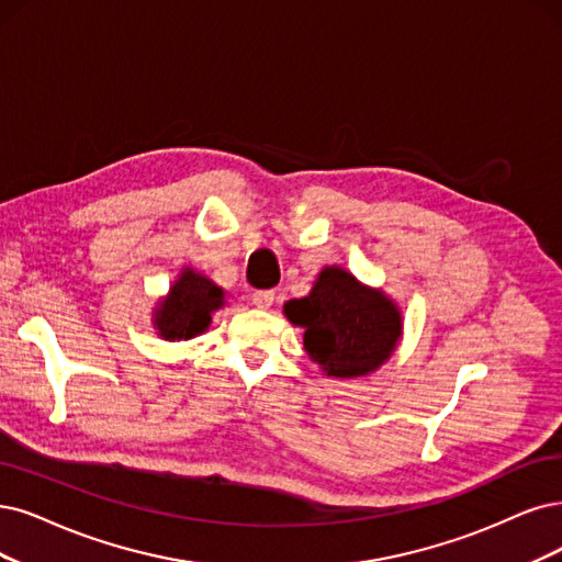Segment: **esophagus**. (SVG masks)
<instances>
[{
	"mask_svg": "<svg viewBox=\"0 0 562 562\" xmlns=\"http://www.w3.org/2000/svg\"><path fill=\"white\" fill-rule=\"evenodd\" d=\"M273 301H276L273 292H255L252 294V305L259 310H268L270 305H273Z\"/></svg>",
	"mask_w": 562,
	"mask_h": 562,
	"instance_id": "obj_1",
	"label": "esophagus"
}]
</instances>
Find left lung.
I'll list each match as a JSON object with an SVG mask.
<instances>
[{"mask_svg":"<svg viewBox=\"0 0 562 562\" xmlns=\"http://www.w3.org/2000/svg\"><path fill=\"white\" fill-rule=\"evenodd\" d=\"M303 326V347L334 378L378 370L401 338V313L382 292L357 282L342 268H324L313 292L284 305Z\"/></svg>","mask_w":562,"mask_h":562,"instance_id":"obj_1","label":"left lung"}]
</instances>
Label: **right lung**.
Wrapping results in <instances>:
<instances>
[{"mask_svg": "<svg viewBox=\"0 0 562 562\" xmlns=\"http://www.w3.org/2000/svg\"><path fill=\"white\" fill-rule=\"evenodd\" d=\"M224 305V292L207 278L187 268L169 299L155 313L159 336L166 340L194 338L211 324V313Z\"/></svg>", "mask_w": 562, "mask_h": 562, "instance_id": "add662e5", "label": "right lung"}]
</instances>
